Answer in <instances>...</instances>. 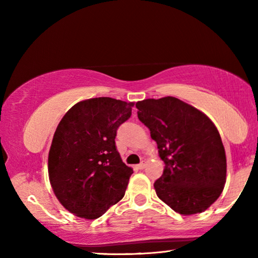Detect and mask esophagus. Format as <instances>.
I'll return each mask as SVG.
<instances>
[{
    "label": "esophagus",
    "instance_id": "obj_1",
    "mask_svg": "<svg viewBox=\"0 0 258 258\" xmlns=\"http://www.w3.org/2000/svg\"><path fill=\"white\" fill-rule=\"evenodd\" d=\"M146 161H141V163H140L139 165H138V168L139 169H143V168H146Z\"/></svg>",
    "mask_w": 258,
    "mask_h": 258
}]
</instances>
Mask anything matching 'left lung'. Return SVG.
<instances>
[{
  "instance_id": "8db88e82",
  "label": "left lung",
  "mask_w": 258,
  "mask_h": 258,
  "mask_svg": "<svg viewBox=\"0 0 258 258\" xmlns=\"http://www.w3.org/2000/svg\"><path fill=\"white\" fill-rule=\"evenodd\" d=\"M165 168L155 182L159 199L182 215L202 213L220 197L226 158L215 125L198 109L173 97L135 104Z\"/></svg>"
}]
</instances>
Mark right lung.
Masks as SVG:
<instances>
[{
    "label": "right lung",
    "mask_w": 258,
    "mask_h": 258,
    "mask_svg": "<svg viewBox=\"0 0 258 258\" xmlns=\"http://www.w3.org/2000/svg\"><path fill=\"white\" fill-rule=\"evenodd\" d=\"M133 102L94 98L76 103L60 120L49 152V176L59 202L94 220L124 197L133 169L121 161L115 138Z\"/></svg>",
    "instance_id": "1"
}]
</instances>
